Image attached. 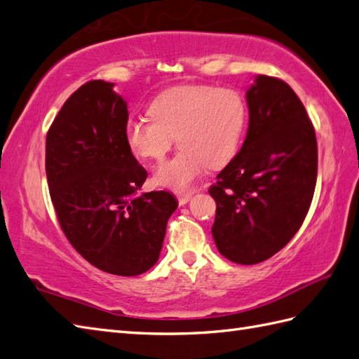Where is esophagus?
I'll return each instance as SVG.
<instances>
[{"label": "esophagus", "instance_id": "34e87169", "mask_svg": "<svg viewBox=\"0 0 359 359\" xmlns=\"http://www.w3.org/2000/svg\"><path fill=\"white\" fill-rule=\"evenodd\" d=\"M191 198H193V194H189V193H188V194H179V196H177V200H179V205H180V206H182V205H187Z\"/></svg>", "mask_w": 359, "mask_h": 359}]
</instances>
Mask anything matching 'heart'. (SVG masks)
Returning a JSON list of instances; mask_svg holds the SVG:
<instances>
[{"mask_svg":"<svg viewBox=\"0 0 359 359\" xmlns=\"http://www.w3.org/2000/svg\"><path fill=\"white\" fill-rule=\"evenodd\" d=\"M151 119L131 118L125 142L145 161L162 162L177 140L180 151L154 172L159 187L187 191L205 170L222 168L238 153L248 123V105L229 87L179 86L162 91L148 107Z\"/></svg>","mask_w":359,"mask_h":359,"instance_id":"1","label":"heart"}]
</instances>
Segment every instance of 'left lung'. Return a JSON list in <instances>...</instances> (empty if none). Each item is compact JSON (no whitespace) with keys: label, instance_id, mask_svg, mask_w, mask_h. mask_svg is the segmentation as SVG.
<instances>
[{"label":"left lung","instance_id":"1","mask_svg":"<svg viewBox=\"0 0 359 359\" xmlns=\"http://www.w3.org/2000/svg\"><path fill=\"white\" fill-rule=\"evenodd\" d=\"M246 139L217 176L212 237L219 252L257 264L285 248L313 197L318 148L313 125L285 81L258 74L246 91Z\"/></svg>","mask_w":359,"mask_h":359}]
</instances>
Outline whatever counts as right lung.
<instances>
[{
    "label": "right lung",
    "mask_w": 359,
    "mask_h": 359,
    "mask_svg": "<svg viewBox=\"0 0 359 359\" xmlns=\"http://www.w3.org/2000/svg\"><path fill=\"white\" fill-rule=\"evenodd\" d=\"M113 82L90 81L67 99L46 139V172L61 229L88 263L133 277L159 260L177 200L137 194L147 171L125 142L127 102Z\"/></svg>",
    "instance_id": "right-lung-1"
}]
</instances>
